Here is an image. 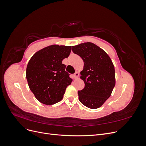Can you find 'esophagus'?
<instances>
[{"label": "esophagus", "mask_w": 146, "mask_h": 146, "mask_svg": "<svg viewBox=\"0 0 146 146\" xmlns=\"http://www.w3.org/2000/svg\"><path fill=\"white\" fill-rule=\"evenodd\" d=\"M78 72H76V73H75L74 75H73V77L74 78H77L78 77Z\"/></svg>", "instance_id": "obj_1"}]
</instances>
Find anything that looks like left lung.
I'll return each instance as SVG.
<instances>
[{"instance_id":"8db88e82","label":"left lung","mask_w":146,"mask_h":146,"mask_svg":"<svg viewBox=\"0 0 146 146\" xmlns=\"http://www.w3.org/2000/svg\"><path fill=\"white\" fill-rule=\"evenodd\" d=\"M72 50L84 62L80 78L85 88L78 91V99L88 108H98L110 98L115 86L112 61L103 49L92 42L72 46Z\"/></svg>"}]
</instances>
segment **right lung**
I'll use <instances>...</instances> for the list:
<instances>
[{"label": "right lung", "mask_w": 146, "mask_h": 146, "mask_svg": "<svg viewBox=\"0 0 146 146\" xmlns=\"http://www.w3.org/2000/svg\"><path fill=\"white\" fill-rule=\"evenodd\" d=\"M70 51L71 46L52 45L35 53L29 60L26 78L30 90L41 103L50 105L62 100L72 81L62 63Z\"/></svg>", "instance_id": "right-lung-1"}]
</instances>
